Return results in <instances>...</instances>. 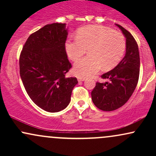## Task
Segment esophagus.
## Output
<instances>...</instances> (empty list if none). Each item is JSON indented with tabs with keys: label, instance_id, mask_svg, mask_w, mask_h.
<instances>
[{
	"label": "esophagus",
	"instance_id": "esophagus-1",
	"mask_svg": "<svg viewBox=\"0 0 156 156\" xmlns=\"http://www.w3.org/2000/svg\"><path fill=\"white\" fill-rule=\"evenodd\" d=\"M78 80L79 82H82L85 80V78H78Z\"/></svg>",
	"mask_w": 156,
	"mask_h": 156
}]
</instances>
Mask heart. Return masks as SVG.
Listing matches in <instances>:
<instances>
[{
	"instance_id": "obj_1",
	"label": "heart",
	"mask_w": 156,
	"mask_h": 156,
	"mask_svg": "<svg viewBox=\"0 0 156 156\" xmlns=\"http://www.w3.org/2000/svg\"><path fill=\"white\" fill-rule=\"evenodd\" d=\"M88 51L89 55L75 64L73 72L85 78L94 76L102 69L109 70L119 64L126 49L125 37L107 27L90 25L80 28L76 37L68 38L65 51L70 60L76 62Z\"/></svg>"
}]
</instances>
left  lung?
Returning <instances> with one entry per match:
<instances>
[{
  "label": "left lung",
  "instance_id": "left-lung-1",
  "mask_svg": "<svg viewBox=\"0 0 156 156\" xmlns=\"http://www.w3.org/2000/svg\"><path fill=\"white\" fill-rule=\"evenodd\" d=\"M126 38V52L122 60L109 72L102 75L108 82L99 83L92 90V100L98 108L111 112L120 108L129 100L138 83L140 58L138 44L129 31L116 24Z\"/></svg>",
  "mask_w": 156,
  "mask_h": 156
}]
</instances>
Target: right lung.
I'll list each match as a JSON object with an SVG mask.
<instances>
[{"mask_svg": "<svg viewBox=\"0 0 156 156\" xmlns=\"http://www.w3.org/2000/svg\"><path fill=\"white\" fill-rule=\"evenodd\" d=\"M65 23H52L30 35L20 56V74L28 96L39 108L58 112L69 105L78 83L66 78L72 67L67 59Z\"/></svg>", "mask_w": 156, "mask_h": 156, "instance_id": "obj_1", "label": "right lung"}]
</instances>
